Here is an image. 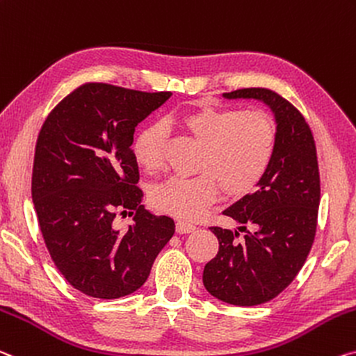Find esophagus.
I'll use <instances>...</instances> for the list:
<instances>
[{
    "instance_id": "obj_1",
    "label": "esophagus",
    "mask_w": 356,
    "mask_h": 356,
    "mask_svg": "<svg viewBox=\"0 0 356 356\" xmlns=\"http://www.w3.org/2000/svg\"><path fill=\"white\" fill-rule=\"evenodd\" d=\"M196 229V227L193 223L190 222H185V220H177L176 223V231L179 234H188V233H193Z\"/></svg>"
}]
</instances>
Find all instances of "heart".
I'll return each mask as SVG.
<instances>
[{"instance_id": "b5f03b06", "label": "heart", "mask_w": 356, "mask_h": 356, "mask_svg": "<svg viewBox=\"0 0 356 356\" xmlns=\"http://www.w3.org/2000/svg\"><path fill=\"white\" fill-rule=\"evenodd\" d=\"M177 122L202 144L198 163L202 174L169 177L155 185L150 201L158 211L180 218L200 217L217 201L222 187L231 196L245 195L273 163L277 128L266 112L198 106L180 114ZM165 152L166 133L161 125L144 127L134 139L133 154L144 171H160Z\"/></svg>"}]
</instances>
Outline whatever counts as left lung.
Here are the masks:
<instances>
[{"label": "left lung", "mask_w": 356, "mask_h": 356, "mask_svg": "<svg viewBox=\"0 0 356 356\" xmlns=\"http://www.w3.org/2000/svg\"><path fill=\"white\" fill-rule=\"evenodd\" d=\"M223 98L266 104L277 128V147L255 191L223 211L245 229L242 242L236 241V229L211 228L220 245L204 266L202 284L220 301L257 306L291 284L312 247L320 204L317 149L301 112L273 90L241 88Z\"/></svg>", "instance_id": "8db88e82"}]
</instances>
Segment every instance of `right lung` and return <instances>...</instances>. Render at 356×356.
Returning a JSON list of instances; mask_svg holds the SVG:
<instances>
[{
	"label": "right lung",
	"instance_id": "right-lung-1",
	"mask_svg": "<svg viewBox=\"0 0 356 356\" xmlns=\"http://www.w3.org/2000/svg\"><path fill=\"white\" fill-rule=\"evenodd\" d=\"M86 83L50 112L38 136L31 196L50 257L76 290L99 300L131 295L176 225L143 202L134 129L171 98ZM134 223L115 230V212Z\"/></svg>",
	"mask_w": 356,
	"mask_h": 356
}]
</instances>
